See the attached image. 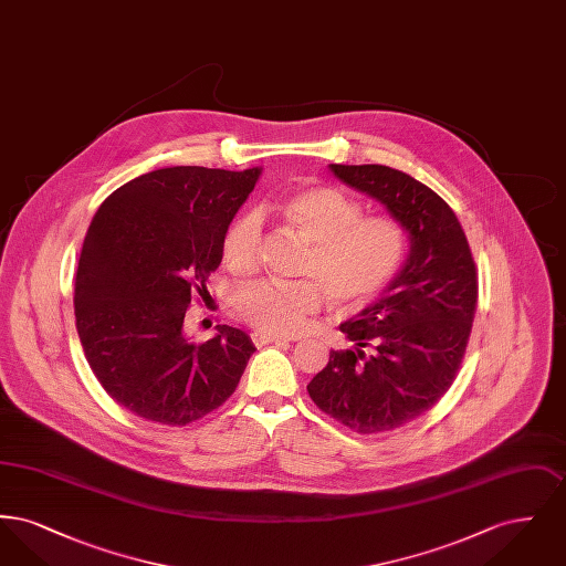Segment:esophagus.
Masks as SVG:
<instances>
[{
	"mask_svg": "<svg viewBox=\"0 0 566 566\" xmlns=\"http://www.w3.org/2000/svg\"><path fill=\"white\" fill-rule=\"evenodd\" d=\"M252 342H254V346H268V344H284V342H289V339L282 337V335L265 333V331H254V333H252Z\"/></svg>",
	"mask_w": 566,
	"mask_h": 566,
	"instance_id": "obj_1",
	"label": "esophagus"
}]
</instances>
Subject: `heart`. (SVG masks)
Masks as SVG:
<instances>
[{
	"label": "heart",
	"mask_w": 566,
	"mask_h": 566,
	"mask_svg": "<svg viewBox=\"0 0 566 566\" xmlns=\"http://www.w3.org/2000/svg\"><path fill=\"white\" fill-rule=\"evenodd\" d=\"M275 212L310 243L295 284L256 282L235 296L245 323L273 335L298 333L318 312L323 291L333 303L360 305L376 298L397 275L407 238L399 220L363 214L358 201L333 187H303L275 201ZM263 220L243 212L224 231L222 261L235 273L259 265Z\"/></svg>",
	"instance_id": "b5f03b06"
}]
</instances>
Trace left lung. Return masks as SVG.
Listing matches in <instances>:
<instances>
[{"mask_svg":"<svg viewBox=\"0 0 566 566\" xmlns=\"http://www.w3.org/2000/svg\"><path fill=\"white\" fill-rule=\"evenodd\" d=\"M371 195L409 233L403 270L374 305L339 331L352 350H331L307 384L326 416L360 434L420 418L457 379L478 305V270L452 208L427 185L386 165H331Z\"/></svg>","mask_w":566,"mask_h":566,"instance_id":"left-lung-1","label":"left lung"}]
</instances>
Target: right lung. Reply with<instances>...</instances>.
<instances>
[{
  "label": "right lung",
  "instance_id": "obj_1",
  "mask_svg": "<svg viewBox=\"0 0 566 566\" xmlns=\"http://www.w3.org/2000/svg\"><path fill=\"white\" fill-rule=\"evenodd\" d=\"M259 167H165L114 190L82 243L74 314L91 371L135 416L187 427L224 403L254 352L229 324L187 337L190 301L222 261V238Z\"/></svg>",
  "mask_w": 566,
  "mask_h": 566
}]
</instances>
